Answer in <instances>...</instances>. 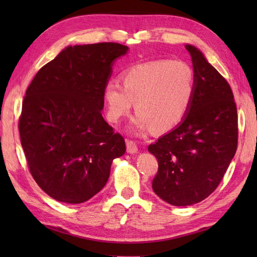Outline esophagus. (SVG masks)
Segmentation results:
<instances>
[{
  "instance_id": "34e87169",
  "label": "esophagus",
  "mask_w": 257,
  "mask_h": 257,
  "mask_svg": "<svg viewBox=\"0 0 257 257\" xmlns=\"http://www.w3.org/2000/svg\"><path fill=\"white\" fill-rule=\"evenodd\" d=\"M127 151L129 154H136L138 151V147L134 140H127Z\"/></svg>"
}]
</instances>
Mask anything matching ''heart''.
Returning <instances> with one entry per match:
<instances>
[{
    "instance_id": "1",
    "label": "heart",
    "mask_w": 257,
    "mask_h": 257,
    "mask_svg": "<svg viewBox=\"0 0 257 257\" xmlns=\"http://www.w3.org/2000/svg\"><path fill=\"white\" fill-rule=\"evenodd\" d=\"M118 80L103 86L107 117L117 123L133 108L136 133L149 129L163 133L176 127L189 112L195 95V73L183 61L157 59L128 68Z\"/></svg>"
}]
</instances>
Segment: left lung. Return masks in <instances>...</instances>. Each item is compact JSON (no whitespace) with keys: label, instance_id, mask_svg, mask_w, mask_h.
<instances>
[{"label":"left lung","instance_id":"8db88e82","mask_svg":"<svg viewBox=\"0 0 257 257\" xmlns=\"http://www.w3.org/2000/svg\"><path fill=\"white\" fill-rule=\"evenodd\" d=\"M192 58L196 88L187 116L148 150L158 159L155 193L169 204L199 203L219 187L237 149V109L226 79L198 48Z\"/></svg>","mask_w":257,"mask_h":257}]
</instances>
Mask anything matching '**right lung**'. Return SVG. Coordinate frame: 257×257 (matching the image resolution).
I'll return each mask as SVG.
<instances>
[{
	"label": "right lung",
	"mask_w": 257,
	"mask_h": 257,
	"mask_svg": "<svg viewBox=\"0 0 257 257\" xmlns=\"http://www.w3.org/2000/svg\"><path fill=\"white\" fill-rule=\"evenodd\" d=\"M119 43L68 46L44 65L27 87L19 118L21 144L40 188L77 204L105 187L124 139L102 118V90Z\"/></svg>",
	"instance_id": "add662e5"
}]
</instances>
